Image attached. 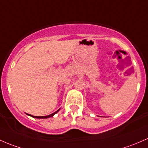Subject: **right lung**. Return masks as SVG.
I'll return each mask as SVG.
<instances>
[{"mask_svg":"<svg viewBox=\"0 0 148 148\" xmlns=\"http://www.w3.org/2000/svg\"><path fill=\"white\" fill-rule=\"evenodd\" d=\"M59 110H60V109H59ZM59 110H58L56 111V112H53V113L51 114V115H46V116H33V115H30V114H27V115H30V116L33 117V118H41V119H43V118H51V117H53V115H55V114L57 113V112H58Z\"/></svg>","mask_w":148,"mask_h":148,"instance_id":"obj_1","label":"right lung"}]
</instances>
